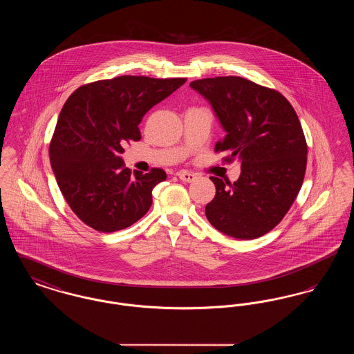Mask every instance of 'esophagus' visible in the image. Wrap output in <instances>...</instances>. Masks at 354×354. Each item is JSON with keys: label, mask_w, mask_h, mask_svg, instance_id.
Instances as JSON below:
<instances>
[{"label": "esophagus", "mask_w": 354, "mask_h": 354, "mask_svg": "<svg viewBox=\"0 0 354 354\" xmlns=\"http://www.w3.org/2000/svg\"><path fill=\"white\" fill-rule=\"evenodd\" d=\"M178 176H179V179L182 182H187V183H191V182H194L196 179V175L192 174V172H188V171L178 172Z\"/></svg>", "instance_id": "1"}]
</instances>
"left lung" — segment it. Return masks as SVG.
<instances>
[{
    "label": "left lung",
    "instance_id": "obj_1",
    "mask_svg": "<svg viewBox=\"0 0 354 354\" xmlns=\"http://www.w3.org/2000/svg\"><path fill=\"white\" fill-rule=\"evenodd\" d=\"M209 102L225 136L215 151L239 159V179L211 176L216 195L205 216L220 232L251 240L274 228L295 202L306 169L308 147L292 104L279 91L241 77L189 84Z\"/></svg>",
    "mask_w": 354,
    "mask_h": 354
}]
</instances>
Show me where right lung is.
Segmentation results:
<instances>
[{
  "label": "right lung",
  "mask_w": 354,
  "mask_h": 354,
  "mask_svg": "<svg viewBox=\"0 0 354 354\" xmlns=\"http://www.w3.org/2000/svg\"><path fill=\"white\" fill-rule=\"evenodd\" d=\"M122 75L84 84L64 104L49 156L58 187L73 212L100 232H115L146 215L152 188L166 180L162 169H127L124 142L139 140L143 115L185 84Z\"/></svg>",
  "instance_id": "right-lung-1"
}]
</instances>
